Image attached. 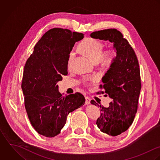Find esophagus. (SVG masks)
<instances>
[{
    "mask_svg": "<svg viewBox=\"0 0 160 160\" xmlns=\"http://www.w3.org/2000/svg\"><path fill=\"white\" fill-rule=\"evenodd\" d=\"M90 101H91V99L90 98V97L85 96V103L87 104H90Z\"/></svg>",
    "mask_w": 160,
    "mask_h": 160,
    "instance_id": "esophagus-1",
    "label": "esophagus"
}]
</instances>
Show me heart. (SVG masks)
<instances>
[{"label":"heart","mask_w":160,"mask_h":160,"mask_svg":"<svg viewBox=\"0 0 160 160\" xmlns=\"http://www.w3.org/2000/svg\"><path fill=\"white\" fill-rule=\"evenodd\" d=\"M104 44L99 39L94 38H88L81 44L79 49L91 59L98 62L102 67L109 68L115 62L118 52L115 48L104 50ZM75 55V53L73 51L70 52L68 58L69 63L73 60ZM98 80L99 78L97 75H93L85 78V81L88 85H91L96 83Z\"/></svg>","instance_id":"heart-1"}]
</instances>
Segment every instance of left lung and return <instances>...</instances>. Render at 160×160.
<instances>
[{
    "label": "left lung",
    "instance_id": "obj_1",
    "mask_svg": "<svg viewBox=\"0 0 160 160\" xmlns=\"http://www.w3.org/2000/svg\"><path fill=\"white\" fill-rule=\"evenodd\" d=\"M91 37L109 40L114 43L118 56L114 64L103 77L99 94H106L112 99L108 108L92 104L101 108V115L96 124L100 130L109 136L121 134L132 125L138 108L141 89L139 64L137 56L128 40L114 28L102 30L91 33Z\"/></svg>",
    "mask_w": 160,
    "mask_h": 160
}]
</instances>
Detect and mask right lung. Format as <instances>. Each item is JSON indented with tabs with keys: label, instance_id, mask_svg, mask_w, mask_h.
<instances>
[{
	"label": "right lung",
	"instance_id": "right-lung-1",
	"mask_svg": "<svg viewBox=\"0 0 160 160\" xmlns=\"http://www.w3.org/2000/svg\"><path fill=\"white\" fill-rule=\"evenodd\" d=\"M84 34L55 28L41 37L24 67L22 88L25 107L35 130L46 137L60 133L68 114L85 103L79 92L62 96L58 81L67 75L69 54Z\"/></svg>",
	"mask_w": 160,
	"mask_h": 160
}]
</instances>
